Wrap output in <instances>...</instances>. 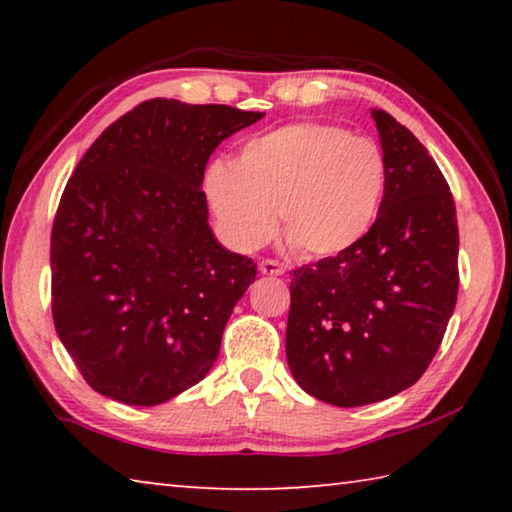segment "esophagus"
I'll return each instance as SVG.
<instances>
[{"mask_svg": "<svg viewBox=\"0 0 512 512\" xmlns=\"http://www.w3.org/2000/svg\"><path fill=\"white\" fill-rule=\"evenodd\" d=\"M284 271H287V268H284V264L275 262V259H262V262H259V273L262 275H284Z\"/></svg>", "mask_w": 512, "mask_h": 512, "instance_id": "esophagus-1", "label": "esophagus"}]
</instances>
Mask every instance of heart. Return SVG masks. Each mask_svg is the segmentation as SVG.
<instances>
[{
  "mask_svg": "<svg viewBox=\"0 0 512 512\" xmlns=\"http://www.w3.org/2000/svg\"><path fill=\"white\" fill-rule=\"evenodd\" d=\"M384 187L386 160L375 142L316 121L253 137L235 164L214 162L203 180L232 246H262L277 214L282 235L309 257L339 255L357 244L375 221Z\"/></svg>",
  "mask_w": 512,
  "mask_h": 512,
  "instance_id": "1",
  "label": "heart"
}]
</instances>
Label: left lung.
<instances>
[{"label": "left lung", "instance_id": "left-lung-1", "mask_svg": "<svg viewBox=\"0 0 512 512\" xmlns=\"http://www.w3.org/2000/svg\"><path fill=\"white\" fill-rule=\"evenodd\" d=\"M386 160L377 221L352 248L291 277L287 359L334 406L388 400L436 357L458 296L454 196L409 128L372 108Z\"/></svg>", "mask_w": 512, "mask_h": 512}]
</instances>
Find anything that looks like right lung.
<instances>
[{
  "mask_svg": "<svg viewBox=\"0 0 512 512\" xmlns=\"http://www.w3.org/2000/svg\"><path fill=\"white\" fill-rule=\"evenodd\" d=\"M262 117L151 99L76 164L51 230V314L97 393L155 406L214 366L257 266L212 235L205 164L225 137Z\"/></svg>",
  "mask_w": 512,
  "mask_h": 512,
  "instance_id": "1",
  "label": "right lung"
}]
</instances>
